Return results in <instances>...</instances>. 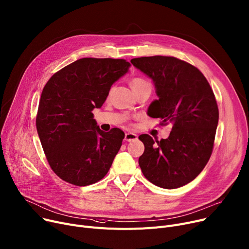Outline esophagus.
Listing matches in <instances>:
<instances>
[{
    "mask_svg": "<svg viewBox=\"0 0 249 249\" xmlns=\"http://www.w3.org/2000/svg\"><path fill=\"white\" fill-rule=\"evenodd\" d=\"M137 139H138V136L136 133H132V132H127L124 136V141L126 142H132V141H136Z\"/></svg>",
    "mask_w": 249,
    "mask_h": 249,
    "instance_id": "obj_1",
    "label": "esophagus"
}]
</instances>
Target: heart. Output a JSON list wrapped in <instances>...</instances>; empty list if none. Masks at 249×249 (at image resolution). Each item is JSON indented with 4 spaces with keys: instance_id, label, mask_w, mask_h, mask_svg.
<instances>
[{
    "instance_id": "1",
    "label": "heart",
    "mask_w": 249,
    "mask_h": 249,
    "mask_svg": "<svg viewBox=\"0 0 249 249\" xmlns=\"http://www.w3.org/2000/svg\"><path fill=\"white\" fill-rule=\"evenodd\" d=\"M130 87L132 89L133 91H137L142 88H145V87H150L149 83L147 81H145L144 79H142V78H133L131 81H130Z\"/></svg>"
}]
</instances>
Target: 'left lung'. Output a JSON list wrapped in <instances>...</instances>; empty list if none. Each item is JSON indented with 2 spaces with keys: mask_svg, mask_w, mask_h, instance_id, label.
<instances>
[{
  "mask_svg": "<svg viewBox=\"0 0 249 249\" xmlns=\"http://www.w3.org/2000/svg\"><path fill=\"white\" fill-rule=\"evenodd\" d=\"M130 63L152 80L159 100L148 116L173 124L169 137L139 139L144 151L139 164L147 180L173 189L193 181L213 154L218 124V107L213 89L202 72L175 56H142Z\"/></svg>",
  "mask_w": 249,
  "mask_h": 249,
  "instance_id": "obj_1",
  "label": "left lung"
}]
</instances>
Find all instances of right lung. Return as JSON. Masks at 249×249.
Returning <instances> with one entry per match:
<instances>
[{"label": "right lung", "instance_id": "right-lung-1", "mask_svg": "<svg viewBox=\"0 0 249 249\" xmlns=\"http://www.w3.org/2000/svg\"><path fill=\"white\" fill-rule=\"evenodd\" d=\"M129 67L123 59L84 58L46 84L36 125L48 162L63 180L86 186L107 174L124 132L118 127L103 131L91 111L103 106L112 84Z\"/></svg>", "mask_w": 249, "mask_h": 249}]
</instances>
